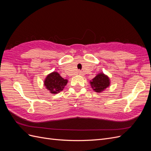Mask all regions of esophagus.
Returning <instances> with one entry per match:
<instances>
[{"mask_svg": "<svg viewBox=\"0 0 151 151\" xmlns=\"http://www.w3.org/2000/svg\"><path fill=\"white\" fill-rule=\"evenodd\" d=\"M79 74H81V72H79Z\"/></svg>", "mask_w": 151, "mask_h": 151, "instance_id": "1", "label": "esophagus"}]
</instances>
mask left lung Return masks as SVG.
I'll use <instances>...</instances> for the list:
<instances>
[{"label": "left lung", "mask_w": 151, "mask_h": 151, "mask_svg": "<svg viewBox=\"0 0 151 151\" xmlns=\"http://www.w3.org/2000/svg\"><path fill=\"white\" fill-rule=\"evenodd\" d=\"M91 84L96 92H101L109 86V80L106 76L99 74L91 82Z\"/></svg>", "instance_id": "1"}]
</instances>
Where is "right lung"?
<instances>
[{"label":"right lung","instance_id":"right-lung-1","mask_svg":"<svg viewBox=\"0 0 151 151\" xmlns=\"http://www.w3.org/2000/svg\"><path fill=\"white\" fill-rule=\"evenodd\" d=\"M67 83V80L63 79L56 72L50 74L45 81V86L52 94L60 93Z\"/></svg>","mask_w":151,"mask_h":151}]
</instances>
